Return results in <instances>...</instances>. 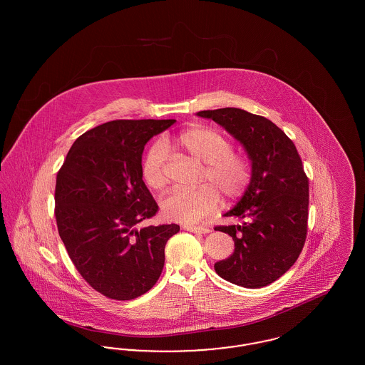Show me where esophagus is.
Listing matches in <instances>:
<instances>
[{
  "instance_id": "1",
  "label": "esophagus",
  "mask_w": 365,
  "mask_h": 365,
  "mask_svg": "<svg viewBox=\"0 0 365 365\" xmlns=\"http://www.w3.org/2000/svg\"><path fill=\"white\" fill-rule=\"evenodd\" d=\"M183 230L190 231V232H195V234H208V232H210L209 228L202 226H183Z\"/></svg>"
}]
</instances>
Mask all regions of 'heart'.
I'll list each match as a JSON object with an SVG mask.
<instances>
[{
  "mask_svg": "<svg viewBox=\"0 0 365 365\" xmlns=\"http://www.w3.org/2000/svg\"><path fill=\"white\" fill-rule=\"evenodd\" d=\"M174 145L191 157L205 163L201 185L197 189H175L161 202L164 216L173 222L192 225L219 207L220 194L226 200L242 197L252 179L249 158L232 149L231 139L219 130L197 124L179 133ZM168 153L161 142H155L142 160L140 173L145 183L161 190L168 183Z\"/></svg>",
  "mask_w": 365,
  "mask_h": 365,
  "instance_id": "b5f03b06",
  "label": "heart"
}]
</instances>
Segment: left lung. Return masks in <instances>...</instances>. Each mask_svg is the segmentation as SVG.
I'll return each mask as SVG.
<instances>
[{
	"label": "left lung",
	"mask_w": 365,
	"mask_h": 365,
	"mask_svg": "<svg viewBox=\"0 0 365 365\" xmlns=\"http://www.w3.org/2000/svg\"><path fill=\"white\" fill-rule=\"evenodd\" d=\"M223 125L252 161V179L241 201L225 216L241 225L215 227L232 237L234 253L215 271L228 282L259 289L294 264L307 240L309 180L293 140L275 123L238 108L201 110Z\"/></svg>",
	"instance_id": "8db88e82"
}]
</instances>
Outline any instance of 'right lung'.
I'll use <instances>...</instances> for the list:
<instances>
[{"label": "right lung", "instance_id": "right-lung-1", "mask_svg": "<svg viewBox=\"0 0 365 365\" xmlns=\"http://www.w3.org/2000/svg\"><path fill=\"white\" fill-rule=\"evenodd\" d=\"M176 120H112L73 142L56 178L54 216L82 278L118 301L149 292L178 225L138 227L158 210L142 180L146 142Z\"/></svg>", "mask_w": 365, "mask_h": 365}]
</instances>
